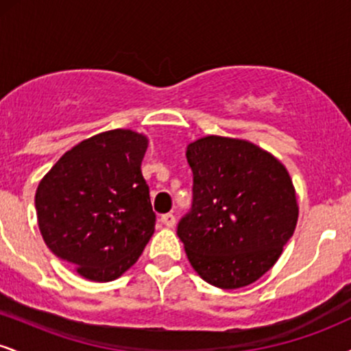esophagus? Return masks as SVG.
<instances>
[{
  "label": "esophagus",
  "mask_w": 351,
  "mask_h": 351,
  "mask_svg": "<svg viewBox=\"0 0 351 351\" xmlns=\"http://www.w3.org/2000/svg\"><path fill=\"white\" fill-rule=\"evenodd\" d=\"M162 223L167 228H173L176 224V217H175V215H171V213H167V215L162 216Z\"/></svg>",
  "instance_id": "obj_1"
}]
</instances>
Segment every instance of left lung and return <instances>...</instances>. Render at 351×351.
I'll return each mask as SVG.
<instances>
[{
	"instance_id": "8db88e82",
	"label": "left lung",
	"mask_w": 351,
	"mask_h": 351,
	"mask_svg": "<svg viewBox=\"0 0 351 351\" xmlns=\"http://www.w3.org/2000/svg\"><path fill=\"white\" fill-rule=\"evenodd\" d=\"M191 211L178 237L198 276L219 289L263 277L291 239L299 206L291 175L247 140L209 135L189 143Z\"/></svg>"
}]
</instances>
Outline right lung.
I'll return each instance as SVG.
<instances>
[{
    "instance_id": "right-lung-1",
    "label": "right lung",
    "mask_w": 351,
    "mask_h": 351,
    "mask_svg": "<svg viewBox=\"0 0 351 351\" xmlns=\"http://www.w3.org/2000/svg\"><path fill=\"white\" fill-rule=\"evenodd\" d=\"M148 138L102 132L64 153L36 191L44 243L75 272L108 282L130 269L155 231L142 175Z\"/></svg>"
}]
</instances>
